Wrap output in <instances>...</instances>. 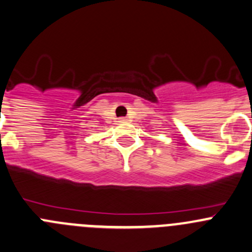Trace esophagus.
Listing matches in <instances>:
<instances>
[{"label":"esophagus","instance_id":"1","mask_svg":"<svg viewBox=\"0 0 252 252\" xmlns=\"http://www.w3.org/2000/svg\"><path fill=\"white\" fill-rule=\"evenodd\" d=\"M118 121H119V122H126V121H128V119H126V117H121V118H119Z\"/></svg>","mask_w":252,"mask_h":252}]
</instances>
